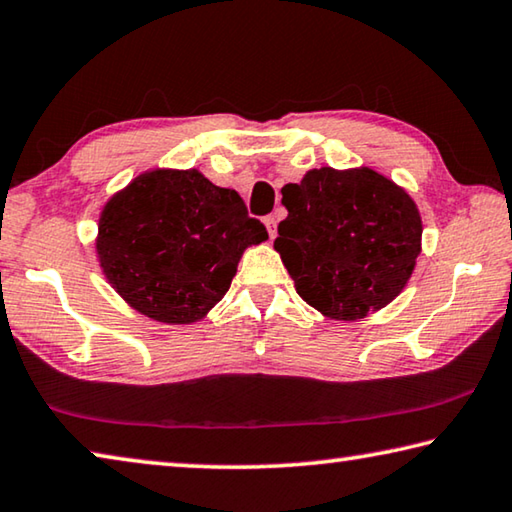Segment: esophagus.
<instances>
[{"mask_svg": "<svg viewBox=\"0 0 512 512\" xmlns=\"http://www.w3.org/2000/svg\"><path fill=\"white\" fill-rule=\"evenodd\" d=\"M264 225H266V230H268V235H271V239H275V235H277V219L273 214H268V216H264Z\"/></svg>", "mask_w": 512, "mask_h": 512, "instance_id": "obj_1", "label": "esophagus"}]
</instances>
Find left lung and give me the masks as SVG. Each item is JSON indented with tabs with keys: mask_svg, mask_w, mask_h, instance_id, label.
I'll return each instance as SVG.
<instances>
[{
	"mask_svg": "<svg viewBox=\"0 0 512 512\" xmlns=\"http://www.w3.org/2000/svg\"><path fill=\"white\" fill-rule=\"evenodd\" d=\"M275 250L296 291L329 318L357 320L404 289L420 255L411 196L372 169L309 171L282 187Z\"/></svg>",
	"mask_w": 512,
	"mask_h": 512,
	"instance_id": "obj_1",
	"label": "left lung"
}]
</instances>
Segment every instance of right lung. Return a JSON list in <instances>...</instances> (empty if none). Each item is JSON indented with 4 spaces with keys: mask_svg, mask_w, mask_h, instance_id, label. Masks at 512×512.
Returning a JSON list of instances; mask_svg holds the SVG:
<instances>
[{
    "mask_svg": "<svg viewBox=\"0 0 512 512\" xmlns=\"http://www.w3.org/2000/svg\"><path fill=\"white\" fill-rule=\"evenodd\" d=\"M268 239L235 189L196 169L151 171L110 198L99 219L103 273L128 305L160 323L203 318L250 244Z\"/></svg>",
    "mask_w": 512,
    "mask_h": 512,
    "instance_id": "obj_1",
    "label": "right lung"
}]
</instances>
